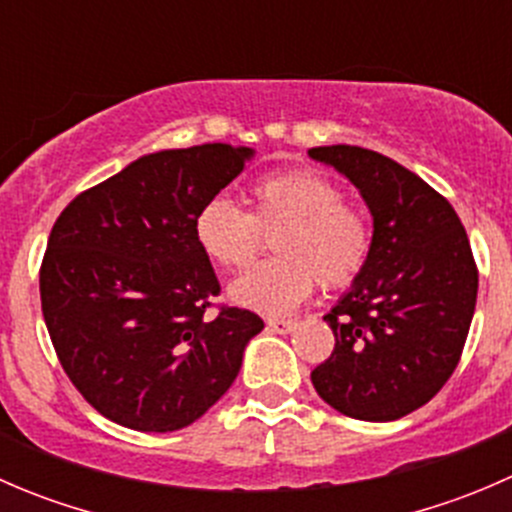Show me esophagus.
<instances>
[{
    "label": "esophagus",
    "mask_w": 512,
    "mask_h": 512,
    "mask_svg": "<svg viewBox=\"0 0 512 512\" xmlns=\"http://www.w3.org/2000/svg\"><path fill=\"white\" fill-rule=\"evenodd\" d=\"M294 327H297V322H292V319H280V317L267 319V329L275 334H289L294 332Z\"/></svg>",
    "instance_id": "obj_1"
}]
</instances>
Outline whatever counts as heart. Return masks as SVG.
Here are the masks:
<instances>
[{
    "instance_id": "obj_1",
    "label": "heart",
    "mask_w": 512,
    "mask_h": 512,
    "mask_svg": "<svg viewBox=\"0 0 512 512\" xmlns=\"http://www.w3.org/2000/svg\"><path fill=\"white\" fill-rule=\"evenodd\" d=\"M272 235L277 257L257 262L230 285V299L260 314H285L322 287H344L371 252L369 220L344 203V190L312 170H285L252 185V213L230 198L205 200L193 220L195 242L225 270L245 267Z\"/></svg>"
}]
</instances>
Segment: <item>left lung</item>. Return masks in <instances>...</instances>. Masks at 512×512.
Returning a JSON list of instances; mask_svg holds the SVG:
<instances>
[{"mask_svg":"<svg viewBox=\"0 0 512 512\" xmlns=\"http://www.w3.org/2000/svg\"><path fill=\"white\" fill-rule=\"evenodd\" d=\"M307 156L342 173L374 220L364 270L324 314L337 344L312 384L339 414L396 421L428 404L461 359L478 294L471 242L451 203L396 160L359 146Z\"/></svg>","mask_w":512,"mask_h":512,"instance_id":"1","label":"left lung"}]
</instances>
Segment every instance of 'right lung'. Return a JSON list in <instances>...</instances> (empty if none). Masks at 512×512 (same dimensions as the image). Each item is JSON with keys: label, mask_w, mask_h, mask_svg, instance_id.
<instances>
[{"label": "right lung", "mask_w": 512, "mask_h": 512, "mask_svg": "<svg viewBox=\"0 0 512 512\" xmlns=\"http://www.w3.org/2000/svg\"><path fill=\"white\" fill-rule=\"evenodd\" d=\"M255 156L205 143L141 156L76 195L51 227L41 312L71 384L113 423L168 433L198 421L265 329L250 309H205L220 292L193 220Z\"/></svg>", "instance_id": "obj_1"}]
</instances>
